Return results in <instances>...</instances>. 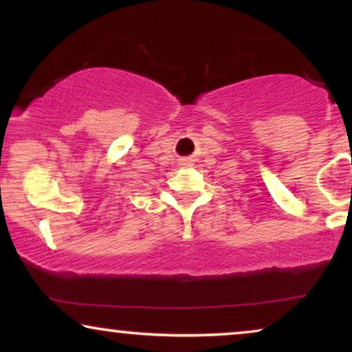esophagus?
<instances>
[{
    "label": "esophagus",
    "instance_id": "obj_1",
    "mask_svg": "<svg viewBox=\"0 0 352 352\" xmlns=\"http://www.w3.org/2000/svg\"><path fill=\"white\" fill-rule=\"evenodd\" d=\"M184 165H186V163H184Z\"/></svg>",
    "mask_w": 352,
    "mask_h": 352
}]
</instances>
